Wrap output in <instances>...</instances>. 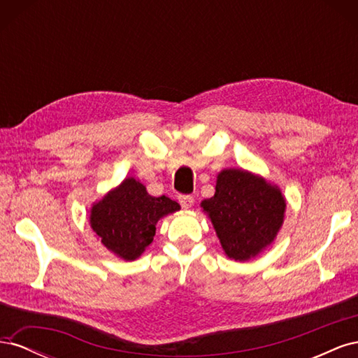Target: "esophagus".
Returning a JSON list of instances; mask_svg holds the SVG:
<instances>
[{
  "mask_svg": "<svg viewBox=\"0 0 358 358\" xmlns=\"http://www.w3.org/2000/svg\"><path fill=\"white\" fill-rule=\"evenodd\" d=\"M179 203L183 209H191L192 204H194V197L191 196H180L179 197Z\"/></svg>",
  "mask_w": 358,
  "mask_h": 358,
  "instance_id": "34e87169",
  "label": "esophagus"
}]
</instances>
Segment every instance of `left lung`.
<instances>
[{"mask_svg":"<svg viewBox=\"0 0 358 358\" xmlns=\"http://www.w3.org/2000/svg\"><path fill=\"white\" fill-rule=\"evenodd\" d=\"M224 254L248 262L262 254L282 229L287 200L275 183L243 169H224L213 197L201 201Z\"/></svg>","mask_w":358,"mask_h":358,"instance_id":"8db88e82","label":"left lung"}]
</instances>
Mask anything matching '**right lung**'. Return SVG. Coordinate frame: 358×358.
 I'll return each instance as SVG.
<instances>
[{"instance_id": "obj_1", "label": "right lung", "mask_w": 358, "mask_h": 358, "mask_svg": "<svg viewBox=\"0 0 358 358\" xmlns=\"http://www.w3.org/2000/svg\"><path fill=\"white\" fill-rule=\"evenodd\" d=\"M178 210L176 201L150 196L142 182L129 176L92 204L90 224L107 251L134 262L152 243L157 222Z\"/></svg>"}]
</instances>
